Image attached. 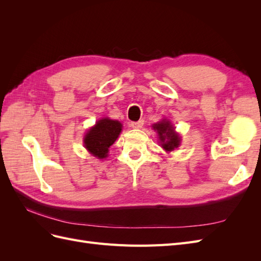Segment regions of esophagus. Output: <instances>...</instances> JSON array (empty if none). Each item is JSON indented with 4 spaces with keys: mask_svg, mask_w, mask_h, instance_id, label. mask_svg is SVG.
<instances>
[{
    "mask_svg": "<svg viewBox=\"0 0 261 261\" xmlns=\"http://www.w3.org/2000/svg\"><path fill=\"white\" fill-rule=\"evenodd\" d=\"M143 125H144V121H143V120H139V121H137V122H132V123H130V127L138 129V128L143 127Z\"/></svg>",
    "mask_w": 261,
    "mask_h": 261,
    "instance_id": "obj_1",
    "label": "esophagus"
}]
</instances>
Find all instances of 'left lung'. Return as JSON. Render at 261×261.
<instances>
[{
	"mask_svg": "<svg viewBox=\"0 0 261 261\" xmlns=\"http://www.w3.org/2000/svg\"><path fill=\"white\" fill-rule=\"evenodd\" d=\"M152 128L156 130L158 135H159L161 147L165 151H173V150L178 148V146L180 145V137L175 132L170 121L162 120L159 123L153 124Z\"/></svg>",
	"mask_w": 261,
	"mask_h": 261,
	"instance_id": "left-lung-1",
	"label": "left lung"
}]
</instances>
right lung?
I'll return each mask as SVG.
<instances>
[{"mask_svg":"<svg viewBox=\"0 0 261 261\" xmlns=\"http://www.w3.org/2000/svg\"><path fill=\"white\" fill-rule=\"evenodd\" d=\"M121 132L120 122L109 117L101 118L85 135V148L98 159H105L108 156L109 148L114 144Z\"/></svg>","mask_w":261,"mask_h":261,"instance_id":"obj_1","label":"right lung"}]
</instances>
